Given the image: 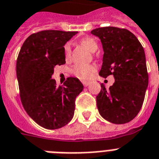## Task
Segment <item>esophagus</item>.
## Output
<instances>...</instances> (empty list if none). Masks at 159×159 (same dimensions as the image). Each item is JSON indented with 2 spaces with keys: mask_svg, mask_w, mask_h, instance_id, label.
Instances as JSON below:
<instances>
[{
  "mask_svg": "<svg viewBox=\"0 0 159 159\" xmlns=\"http://www.w3.org/2000/svg\"><path fill=\"white\" fill-rule=\"evenodd\" d=\"M82 83H83V85L85 87H86V86H88L89 85V81H82Z\"/></svg>",
  "mask_w": 159,
  "mask_h": 159,
  "instance_id": "esophagus-1",
  "label": "esophagus"
}]
</instances>
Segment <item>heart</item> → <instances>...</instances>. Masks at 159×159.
Returning <instances> with one entry per match:
<instances>
[{"mask_svg":"<svg viewBox=\"0 0 159 159\" xmlns=\"http://www.w3.org/2000/svg\"><path fill=\"white\" fill-rule=\"evenodd\" d=\"M81 42L82 45H85L89 51L93 52V53L95 52L98 48L97 41L93 38H90V37L83 38L81 40ZM64 52L66 57H69L70 53H71V44L70 42H67L65 45ZM94 71L95 67L93 66H91V65H89V66H79V65H77V66H74L71 69V72L74 75H76L81 79L84 80L90 78Z\"/></svg>","mask_w":159,"mask_h":159,"instance_id":"b5f03b06","label":"heart"}]
</instances>
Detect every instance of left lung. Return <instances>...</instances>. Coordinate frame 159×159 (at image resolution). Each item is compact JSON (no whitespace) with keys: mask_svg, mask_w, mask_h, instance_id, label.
I'll list each match as a JSON object with an SVG mask.
<instances>
[{"mask_svg":"<svg viewBox=\"0 0 159 159\" xmlns=\"http://www.w3.org/2000/svg\"><path fill=\"white\" fill-rule=\"evenodd\" d=\"M102 44V66L99 75L114 76L106 89L103 84L97 96V106L104 119L114 124L127 123L140 111L148 86L144 49L129 30L102 27L91 31Z\"/></svg>","mask_w":159,"mask_h":159,"instance_id":"8db88e82","label":"left lung"}]
</instances>
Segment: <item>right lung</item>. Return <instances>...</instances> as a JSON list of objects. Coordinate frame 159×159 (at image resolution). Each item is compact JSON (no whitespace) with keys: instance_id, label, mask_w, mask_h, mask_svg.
Listing matches in <instances>:
<instances>
[{"instance_id":"obj_1","label":"right lung","mask_w":159,"mask_h":159,"mask_svg":"<svg viewBox=\"0 0 159 159\" xmlns=\"http://www.w3.org/2000/svg\"><path fill=\"white\" fill-rule=\"evenodd\" d=\"M78 32L44 30L25 41L16 60L20 100L36 123L48 129L63 127L72 120L75 99L83 89L78 78H68L57 86L52 79L56 66L66 64L65 44Z\"/></svg>"}]
</instances>
